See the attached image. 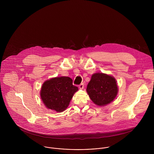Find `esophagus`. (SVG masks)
Here are the masks:
<instances>
[{
	"label": "esophagus",
	"mask_w": 154,
	"mask_h": 154,
	"mask_svg": "<svg viewBox=\"0 0 154 154\" xmlns=\"http://www.w3.org/2000/svg\"><path fill=\"white\" fill-rule=\"evenodd\" d=\"M84 84H81L79 85V88H80L81 89H82L83 88H84Z\"/></svg>",
	"instance_id": "1"
}]
</instances>
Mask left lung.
I'll use <instances>...</instances> for the list:
<instances>
[{"mask_svg":"<svg viewBox=\"0 0 154 154\" xmlns=\"http://www.w3.org/2000/svg\"><path fill=\"white\" fill-rule=\"evenodd\" d=\"M87 92L94 104L104 106L111 103L116 97L118 93L117 82L112 76L96 73L91 76Z\"/></svg>","mask_w":154,"mask_h":154,"instance_id":"left-lung-1","label":"left lung"}]
</instances>
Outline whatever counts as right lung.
Here are the masks:
<instances>
[{"label": "right lung", "instance_id": "obj_1", "mask_svg": "<svg viewBox=\"0 0 154 154\" xmlns=\"http://www.w3.org/2000/svg\"><path fill=\"white\" fill-rule=\"evenodd\" d=\"M78 88L73 85V81L67 76L56 77L45 81L40 96L45 106L57 112L66 110Z\"/></svg>", "mask_w": 154, "mask_h": 154}]
</instances>
